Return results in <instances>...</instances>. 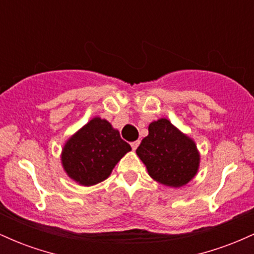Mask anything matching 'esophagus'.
Instances as JSON below:
<instances>
[{"label":"esophagus","instance_id":"1","mask_svg":"<svg viewBox=\"0 0 254 254\" xmlns=\"http://www.w3.org/2000/svg\"><path fill=\"white\" fill-rule=\"evenodd\" d=\"M139 145V141H135V142H131V148H132L133 150L137 149V147Z\"/></svg>","mask_w":254,"mask_h":254}]
</instances>
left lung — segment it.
<instances>
[{
  "label": "left lung",
  "mask_w": 254,
  "mask_h": 254,
  "mask_svg": "<svg viewBox=\"0 0 254 254\" xmlns=\"http://www.w3.org/2000/svg\"><path fill=\"white\" fill-rule=\"evenodd\" d=\"M148 131L136 154L151 179L174 189L190 183L200 164V154L193 139L166 118L151 122Z\"/></svg>",
  "instance_id": "left-lung-1"
}]
</instances>
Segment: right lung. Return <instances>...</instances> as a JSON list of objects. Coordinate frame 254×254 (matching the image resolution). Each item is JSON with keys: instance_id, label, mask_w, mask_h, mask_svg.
I'll return each instance as SVG.
<instances>
[{"instance_id": "right-lung-1", "label": "right lung", "mask_w": 254, "mask_h": 254, "mask_svg": "<svg viewBox=\"0 0 254 254\" xmlns=\"http://www.w3.org/2000/svg\"><path fill=\"white\" fill-rule=\"evenodd\" d=\"M131 147L106 119L92 118L64 143L61 162L66 176L82 186L107 179Z\"/></svg>"}]
</instances>
